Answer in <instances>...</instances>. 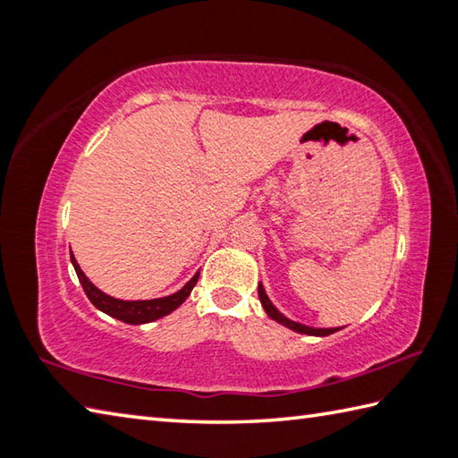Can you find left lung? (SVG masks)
Instances as JSON below:
<instances>
[{
  "instance_id": "obj_1",
  "label": "left lung",
  "mask_w": 458,
  "mask_h": 458,
  "mask_svg": "<svg viewBox=\"0 0 458 458\" xmlns=\"http://www.w3.org/2000/svg\"><path fill=\"white\" fill-rule=\"evenodd\" d=\"M258 296H260V302H262V306H264V310H266V314L270 316L272 320L284 324V327L293 328V330H296V332H302V335H310V336H328V335H332V332L338 330V328H310V327H304V324H298V322L288 320L286 316L280 314V312L276 310V306H274V304L270 302V298L266 296L262 284H258Z\"/></svg>"
}]
</instances>
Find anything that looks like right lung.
Segmentation results:
<instances>
[{
    "label": "right lung",
    "mask_w": 458,
    "mask_h": 458,
    "mask_svg": "<svg viewBox=\"0 0 458 458\" xmlns=\"http://www.w3.org/2000/svg\"><path fill=\"white\" fill-rule=\"evenodd\" d=\"M72 264H73V268H76L80 284H81V288H84V293L89 298V302L102 312L110 314V316H114V318L128 322V324H146V322L157 320V318H162V316L174 312L190 296L192 288L196 286L198 276H200V272H198L196 276L190 280L184 288L178 290L176 294L156 298V301H118V298L107 296L102 293V290H98L94 284H91V282L86 278V274L81 272L80 264L76 262V258L73 256H72Z\"/></svg>",
    "instance_id": "right-lung-1"
}]
</instances>
